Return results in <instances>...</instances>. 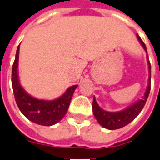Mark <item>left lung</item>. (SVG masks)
Segmentation results:
<instances>
[{"label": "left lung", "instance_id": "1", "mask_svg": "<svg viewBox=\"0 0 160 160\" xmlns=\"http://www.w3.org/2000/svg\"><path fill=\"white\" fill-rule=\"evenodd\" d=\"M137 37L139 41V42H140V44L142 45V47L147 53V49H146L144 42L141 40V38L138 36H137ZM147 63H148V69H149L150 74L149 78H148V86L146 88L144 97L139 99L138 101H137L136 103H134L132 105H130L129 107L125 108L120 112H111L104 111V110L99 107L98 103H97L94 97L93 103H92L93 114H94L96 119L98 120V122L103 126V128L109 129V130H116V129L122 128V127L130 124L140 113L142 109L144 108L145 103H146V100L148 98L150 90H151V64H150L148 56H147Z\"/></svg>", "mask_w": 160, "mask_h": 160}]
</instances>
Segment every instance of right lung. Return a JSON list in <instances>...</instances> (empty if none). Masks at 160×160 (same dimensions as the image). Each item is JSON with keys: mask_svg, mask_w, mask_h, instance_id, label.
Instances as JSON below:
<instances>
[{"mask_svg": "<svg viewBox=\"0 0 160 160\" xmlns=\"http://www.w3.org/2000/svg\"><path fill=\"white\" fill-rule=\"evenodd\" d=\"M20 45L17 48L15 59L12 67V86L15 102L23 115L37 124L51 126L63 118L68 111L72 96L78 85L67 89L60 98L54 100L37 99L28 94L21 85L18 76V60Z\"/></svg>", "mask_w": 160, "mask_h": 160, "instance_id": "1", "label": "right lung"}]
</instances>
